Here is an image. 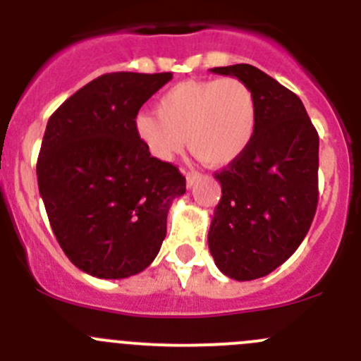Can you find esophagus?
<instances>
[{
  "mask_svg": "<svg viewBox=\"0 0 361 361\" xmlns=\"http://www.w3.org/2000/svg\"><path fill=\"white\" fill-rule=\"evenodd\" d=\"M185 178H187V187L190 188L192 185H194L197 180H200V174H197V173H187V174H185Z\"/></svg>",
  "mask_w": 361,
  "mask_h": 361,
  "instance_id": "esophagus-1",
  "label": "esophagus"
}]
</instances>
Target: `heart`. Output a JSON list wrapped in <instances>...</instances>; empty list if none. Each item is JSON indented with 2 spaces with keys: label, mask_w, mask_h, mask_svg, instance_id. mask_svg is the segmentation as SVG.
<instances>
[{
  "label": "heart",
  "mask_w": 361,
  "mask_h": 361,
  "mask_svg": "<svg viewBox=\"0 0 361 361\" xmlns=\"http://www.w3.org/2000/svg\"><path fill=\"white\" fill-rule=\"evenodd\" d=\"M157 112H139L135 135L147 151L169 161L185 144L210 167L233 164L251 146L258 128V99L238 78L187 80L158 99Z\"/></svg>",
  "instance_id": "obj_1"
}]
</instances>
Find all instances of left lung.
Instances as JSON below:
<instances>
[{"mask_svg":"<svg viewBox=\"0 0 361 361\" xmlns=\"http://www.w3.org/2000/svg\"><path fill=\"white\" fill-rule=\"evenodd\" d=\"M210 71L245 82L258 99L251 146L215 173L222 197L208 231L219 271L249 281L288 260L312 226L319 201V135L302 101L258 67L237 63Z\"/></svg>","mask_w":361,"mask_h":361,"instance_id":"left-lung-1","label":"left lung"}]
</instances>
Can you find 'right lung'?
Masks as SVG:
<instances>
[{"instance_id":"add662e5","label":"right lung","mask_w":361,"mask_h":361,"mask_svg":"<svg viewBox=\"0 0 361 361\" xmlns=\"http://www.w3.org/2000/svg\"><path fill=\"white\" fill-rule=\"evenodd\" d=\"M173 73H110L92 80L49 117L37 181L66 257L101 279L142 272L167 233L185 176L151 157L135 135L140 106Z\"/></svg>"}]
</instances>
